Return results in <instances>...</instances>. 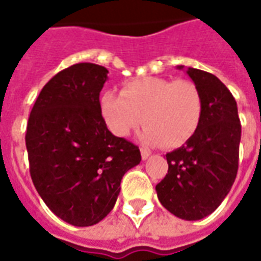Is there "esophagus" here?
Here are the masks:
<instances>
[{
    "instance_id": "esophagus-1",
    "label": "esophagus",
    "mask_w": 261,
    "mask_h": 261,
    "mask_svg": "<svg viewBox=\"0 0 261 261\" xmlns=\"http://www.w3.org/2000/svg\"><path fill=\"white\" fill-rule=\"evenodd\" d=\"M149 155H151V153L148 152L147 149H142V148H141V158L144 159V161L149 158Z\"/></svg>"
}]
</instances>
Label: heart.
<instances>
[{
	"mask_svg": "<svg viewBox=\"0 0 261 261\" xmlns=\"http://www.w3.org/2000/svg\"><path fill=\"white\" fill-rule=\"evenodd\" d=\"M99 109L116 137L127 138L142 123L147 125L141 136L144 144L177 148L196 134L204 103L192 81L144 76L124 84L121 93L113 89L103 92Z\"/></svg>",
	"mask_w": 261,
	"mask_h": 261,
	"instance_id": "heart-1",
	"label": "heart"
}]
</instances>
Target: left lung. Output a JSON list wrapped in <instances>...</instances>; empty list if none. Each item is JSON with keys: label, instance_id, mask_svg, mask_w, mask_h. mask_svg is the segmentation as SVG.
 Returning a JSON list of instances; mask_svg holds the SVG:
<instances>
[{"label": "left lung", "instance_id": "1", "mask_svg": "<svg viewBox=\"0 0 261 261\" xmlns=\"http://www.w3.org/2000/svg\"><path fill=\"white\" fill-rule=\"evenodd\" d=\"M186 72L201 92V123L185 145L166 153L169 169L155 190L169 213L197 221L219 207L235 181L242 128L229 89L210 72L192 67Z\"/></svg>", "mask_w": 261, "mask_h": 261}]
</instances>
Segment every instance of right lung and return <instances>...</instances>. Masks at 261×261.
Listing matches in <instances>:
<instances>
[{
	"mask_svg": "<svg viewBox=\"0 0 261 261\" xmlns=\"http://www.w3.org/2000/svg\"><path fill=\"white\" fill-rule=\"evenodd\" d=\"M109 71L80 63L60 71L33 105L26 149L37 193L59 218L91 226L112 210L120 183L141 162L137 145L113 136L99 109Z\"/></svg>",
	"mask_w": 261,
	"mask_h": 261,
	"instance_id": "1",
	"label": "right lung"
}]
</instances>
